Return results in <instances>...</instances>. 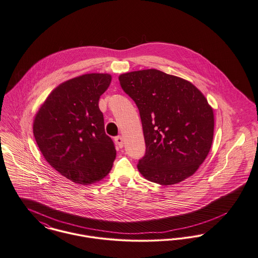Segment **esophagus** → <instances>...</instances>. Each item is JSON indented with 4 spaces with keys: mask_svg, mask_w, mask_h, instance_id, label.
Masks as SVG:
<instances>
[{
    "mask_svg": "<svg viewBox=\"0 0 258 258\" xmlns=\"http://www.w3.org/2000/svg\"><path fill=\"white\" fill-rule=\"evenodd\" d=\"M115 143L117 144L118 148H123V138L121 137V136H117V137H115Z\"/></svg>",
    "mask_w": 258,
    "mask_h": 258,
    "instance_id": "1",
    "label": "esophagus"
}]
</instances>
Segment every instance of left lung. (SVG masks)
Wrapping results in <instances>:
<instances>
[{
    "label": "left lung",
    "instance_id": "left-lung-1",
    "mask_svg": "<svg viewBox=\"0 0 258 258\" xmlns=\"http://www.w3.org/2000/svg\"><path fill=\"white\" fill-rule=\"evenodd\" d=\"M119 82L140 112L146 143L137 164L141 174L171 185L195 173L214 136L213 108L204 94L186 80L156 69L122 74Z\"/></svg>",
    "mask_w": 258,
    "mask_h": 258
}]
</instances>
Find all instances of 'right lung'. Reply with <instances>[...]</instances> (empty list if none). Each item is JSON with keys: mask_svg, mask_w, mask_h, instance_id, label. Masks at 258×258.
Here are the masks:
<instances>
[{"mask_svg": "<svg viewBox=\"0 0 258 258\" xmlns=\"http://www.w3.org/2000/svg\"><path fill=\"white\" fill-rule=\"evenodd\" d=\"M109 74H86L59 85L33 121V135L44 159L61 175L89 185L106 176L116 157L105 134L98 100L109 87Z\"/></svg>", "mask_w": 258, "mask_h": 258, "instance_id": "obj_1", "label": "right lung"}]
</instances>
